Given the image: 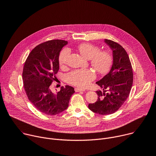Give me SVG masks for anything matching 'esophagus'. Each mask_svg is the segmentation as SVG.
<instances>
[{"instance_id": "1", "label": "esophagus", "mask_w": 156, "mask_h": 156, "mask_svg": "<svg viewBox=\"0 0 156 156\" xmlns=\"http://www.w3.org/2000/svg\"><path fill=\"white\" fill-rule=\"evenodd\" d=\"M75 91L76 92H80V91H85V89L83 88H80V87H76L75 89Z\"/></svg>"}]
</instances>
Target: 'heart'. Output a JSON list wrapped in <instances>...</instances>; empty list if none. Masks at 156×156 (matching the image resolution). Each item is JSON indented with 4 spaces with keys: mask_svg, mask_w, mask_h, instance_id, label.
Instances as JSON below:
<instances>
[{
    "mask_svg": "<svg viewBox=\"0 0 156 156\" xmlns=\"http://www.w3.org/2000/svg\"><path fill=\"white\" fill-rule=\"evenodd\" d=\"M78 49L83 57L91 59V65L100 74L107 73L112 67L113 55L108 51H100L99 46L91 43H82L78 46ZM70 49L64 48L60 53L58 62L61 66H64L68 62ZM69 83L80 87H85L96 78L95 72L91 69H78L71 72L65 76Z\"/></svg>",
    "mask_w": 156,
    "mask_h": 156,
    "instance_id": "heart-1",
    "label": "heart"
}]
</instances>
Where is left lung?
Here are the masks:
<instances>
[{
    "instance_id": "8db88e82",
    "label": "left lung",
    "mask_w": 156,
    "mask_h": 156,
    "mask_svg": "<svg viewBox=\"0 0 156 156\" xmlns=\"http://www.w3.org/2000/svg\"><path fill=\"white\" fill-rule=\"evenodd\" d=\"M104 42L112 51L113 64L110 72L96 82L103 91H97L98 101L88 107L93 112L105 115L117 111L129 96L133 73L128 55L119 44L109 39Z\"/></svg>"
}]
</instances>
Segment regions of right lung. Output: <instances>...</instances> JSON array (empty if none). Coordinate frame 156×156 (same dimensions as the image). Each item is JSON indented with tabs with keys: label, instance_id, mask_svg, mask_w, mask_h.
I'll return each instance as SVG.
<instances>
[{
	"label": "right lung",
	"instance_id": "1",
	"mask_svg": "<svg viewBox=\"0 0 156 156\" xmlns=\"http://www.w3.org/2000/svg\"><path fill=\"white\" fill-rule=\"evenodd\" d=\"M67 43L56 39L39 44L30 53L23 66L22 76L28 98L36 109L46 115L63 112L75 93L74 88L69 85L61 87L57 93L50 89L59 70L60 52Z\"/></svg>",
	"mask_w": 156,
	"mask_h": 156
}]
</instances>
